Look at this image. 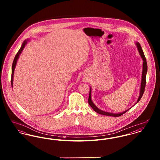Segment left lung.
<instances>
[{"label": "left lung", "mask_w": 160, "mask_h": 160, "mask_svg": "<svg viewBox=\"0 0 160 160\" xmlns=\"http://www.w3.org/2000/svg\"><path fill=\"white\" fill-rule=\"evenodd\" d=\"M135 44L137 47L138 53L140 54V56H141V58H142V59L143 62V70H142V80H141V84H140V93H139V96H138L137 102L134 104V105H136L137 102L140 101V99H141V98L143 96L144 91H145V86H146V73H147V71H148V65H147V62H146V58H145V54H144V53L143 52L142 47L140 46V44H139V42H136L135 43ZM91 88L90 87V91H89V99H88V102H89L90 106L92 108H93V110L95 112H97L99 114L106 115V116H113V117H118V116H120L122 114H124L127 112H128L129 109L132 107H131V108H129V109L127 110L125 112H123L121 113H110V112H107L102 111V110L99 109L92 102L91 98Z\"/></svg>", "instance_id": "left-lung-1"}]
</instances>
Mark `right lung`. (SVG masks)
I'll use <instances>...</instances> for the list:
<instances>
[{
    "label": "right lung",
    "instance_id": "right-lung-1",
    "mask_svg": "<svg viewBox=\"0 0 160 160\" xmlns=\"http://www.w3.org/2000/svg\"><path fill=\"white\" fill-rule=\"evenodd\" d=\"M29 41V39H27L26 40H24V41L23 42L22 45L21 46L20 50H18V53H17V54L15 55V58H14V59L13 61V63H12V74H11V86H12V88L13 87V78H14V70H15V66H16V64H17V61L19 58V56L22 53V51L24 49V48L25 47L26 45L27 44L28 42Z\"/></svg>",
    "mask_w": 160,
    "mask_h": 160
}]
</instances>
